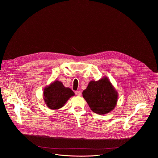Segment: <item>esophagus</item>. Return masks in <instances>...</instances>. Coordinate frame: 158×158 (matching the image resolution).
Segmentation results:
<instances>
[{
    "mask_svg": "<svg viewBox=\"0 0 158 158\" xmlns=\"http://www.w3.org/2000/svg\"><path fill=\"white\" fill-rule=\"evenodd\" d=\"M75 94L76 95H77V96L81 95V92H80V90H76V91H75Z\"/></svg>",
    "mask_w": 158,
    "mask_h": 158,
    "instance_id": "34e87169",
    "label": "esophagus"
}]
</instances>
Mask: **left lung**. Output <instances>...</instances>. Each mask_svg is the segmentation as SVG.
Returning <instances> with one entry per match:
<instances>
[{"label": "left lung", "mask_w": 158, "mask_h": 158, "mask_svg": "<svg viewBox=\"0 0 158 158\" xmlns=\"http://www.w3.org/2000/svg\"><path fill=\"white\" fill-rule=\"evenodd\" d=\"M83 96L90 110L100 115L111 111L117 102V92L107 77L91 81L83 92Z\"/></svg>", "instance_id": "8db88e82"}]
</instances>
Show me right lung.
I'll return each instance as SVG.
<instances>
[{
    "instance_id": "1",
    "label": "right lung",
    "mask_w": 158,
    "mask_h": 158,
    "mask_svg": "<svg viewBox=\"0 0 158 158\" xmlns=\"http://www.w3.org/2000/svg\"><path fill=\"white\" fill-rule=\"evenodd\" d=\"M75 94L71 89L65 88L63 83L55 81L44 89V100L48 108L58 110L63 107L68 99Z\"/></svg>"
}]
</instances>
